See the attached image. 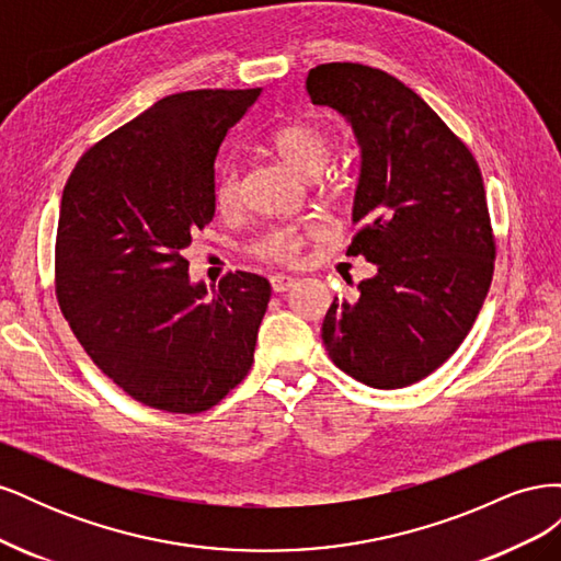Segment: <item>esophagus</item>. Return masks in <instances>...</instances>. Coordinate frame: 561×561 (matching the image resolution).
Masks as SVG:
<instances>
[{
    "instance_id": "obj_1",
    "label": "esophagus",
    "mask_w": 561,
    "mask_h": 561,
    "mask_svg": "<svg viewBox=\"0 0 561 561\" xmlns=\"http://www.w3.org/2000/svg\"><path fill=\"white\" fill-rule=\"evenodd\" d=\"M293 285H295L293 276H285V274L271 276V287H274V293H287Z\"/></svg>"
}]
</instances>
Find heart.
Wrapping results in <instances>:
<instances>
[{
  "label": "heart",
  "mask_w": 561,
  "mask_h": 561,
  "mask_svg": "<svg viewBox=\"0 0 561 561\" xmlns=\"http://www.w3.org/2000/svg\"><path fill=\"white\" fill-rule=\"evenodd\" d=\"M268 142L293 171L313 178L322 171L330 157V138L318 124L290 122L271 130ZM213 196L219 210H231L239 203V168L233 161H225L217 168ZM320 233V225H287L271 227L252 243V254L260 260L290 264L299 257L301 248Z\"/></svg>",
  "instance_id": "b5f03b06"
}]
</instances>
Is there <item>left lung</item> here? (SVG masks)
Here are the masks:
<instances>
[{
	"instance_id": "8db88e82",
	"label": "left lung",
	"mask_w": 561,
	"mask_h": 561,
	"mask_svg": "<svg viewBox=\"0 0 561 561\" xmlns=\"http://www.w3.org/2000/svg\"><path fill=\"white\" fill-rule=\"evenodd\" d=\"M307 91L313 105L342 112L360 142V227L348 254L379 268L353 301H332L322 342L365 386H412L461 346L494 276L480 165L410 87L377 67L318 65Z\"/></svg>"
}]
</instances>
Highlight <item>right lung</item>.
Returning a JSON list of instances; mask_svg holds the SVG:
<instances>
[{"label":"right lung","instance_id":"obj_1","mask_svg":"<svg viewBox=\"0 0 561 561\" xmlns=\"http://www.w3.org/2000/svg\"><path fill=\"white\" fill-rule=\"evenodd\" d=\"M262 89L161 98L105 135L67 180L56 297L95 367L154 410H210L252 367L271 285L236 271L213 297L184 250L215 215V157Z\"/></svg>","mask_w":561,"mask_h":561}]
</instances>
